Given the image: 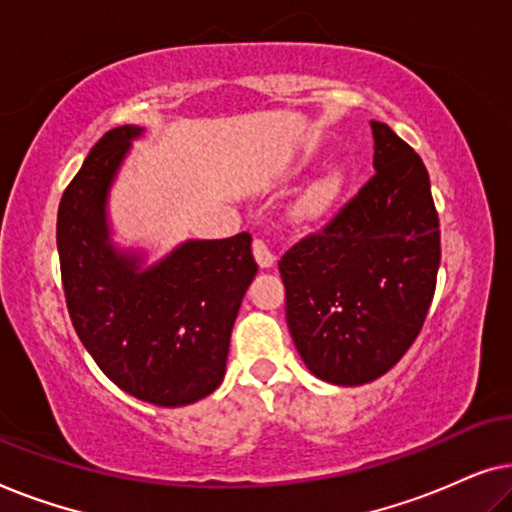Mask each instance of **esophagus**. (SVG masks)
I'll list each match as a JSON object with an SVG mask.
<instances>
[{
  "label": "esophagus",
  "instance_id": "obj_1",
  "mask_svg": "<svg viewBox=\"0 0 512 512\" xmlns=\"http://www.w3.org/2000/svg\"><path fill=\"white\" fill-rule=\"evenodd\" d=\"M251 249H254V258L261 268H272V265H275V254H272V251L268 249V244H265L263 240H254Z\"/></svg>",
  "mask_w": 512,
  "mask_h": 512
}]
</instances>
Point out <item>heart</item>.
<instances>
[{"instance_id": "1", "label": "heart", "mask_w": 512, "mask_h": 512, "mask_svg": "<svg viewBox=\"0 0 512 512\" xmlns=\"http://www.w3.org/2000/svg\"><path fill=\"white\" fill-rule=\"evenodd\" d=\"M342 188H345V174L340 170L326 172L303 193L298 202V214L303 219H319V216L328 214L340 200Z\"/></svg>"}]
</instances>
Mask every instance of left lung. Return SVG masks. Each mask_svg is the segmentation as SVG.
Instances as JSON below:
<instances>
[{"mask_svg":"<svg viewBox=\"0 0 512 512\" xmlns=\"http://www.w3.org/2000/svg\"><path fill=\"white\" fill-rule=\"evenodd\" d=\"M375 174L279 261L286 324L319 380L359 387L394 368L422 331L440 265L429 172L387 123L370 121Z\"/></svg>","mask_w":512,"mask_h":512,"instance_id":"8db88e82","label":"left lung"}]
</instances>
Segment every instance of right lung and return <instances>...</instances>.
<instances>
[{"mask_svg":"<svg viewBox=\"0 0 512 512\" xmlns=\"http://www.w3.org/2000/svg\"><path fill=\"white\" fill-rule=\"evenodd\" d=\"M144 128L109 130L69 181L58 207L62 289L74 331L116 387L179 408L212 394L230 333L258 265L251 235L191 240L151 268L109 240L107 195Z\"/></svg>","mask_w":512,"mask_h":512,"instance_id":"1","label":"right lung"}]
</instances>
